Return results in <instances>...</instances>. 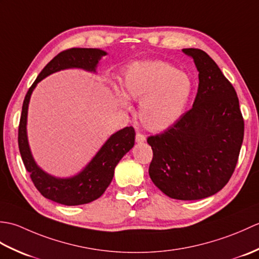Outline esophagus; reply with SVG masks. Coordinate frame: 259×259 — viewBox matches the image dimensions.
Segmentation results:
<instances>
[{
    "label": "esophagus",
    "instance_id": "obj_1",
    "mask_svg": "<svg viewBox=\"0 0 259 259\" xmlns=\"http://www.w3.org/2000/svg\"><path fill=\"white\" fill-rule=\"evenodd\" d=\"M146 136L141 135L140 133H137L136 135V142H138V144H141V142H145L146 141Z\"/></svg>",
    "mask_w": 259,
    "mask_h": 259
}]
</instances>
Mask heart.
Instances as JSON below:
<instances>
[{
  "label": "heart",
  "instance_id": "1",
  "mask_svg": "<svg viewBox=\"0 0 259 259\" xmlns=\"http://www.w3.org/2000/svg\"><path fill=\"white\" fill-rule=\"evenodd\" d=\"M119 103L128 99L140 101L139 120L147 130L160 133L174 125L184 114L194 91L190 76L163 61H142L129 65L121 81Z\"/></svg>",
  "mask_w": 259,
  "mask_h": 259
}]
</instances>
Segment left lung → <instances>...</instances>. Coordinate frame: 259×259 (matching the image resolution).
<instances>
[{
	"label": "left lung",
	"instance_id": "8db88e82",
	"mask_svg": "<svg viewBox=\"0 0 259 259\" xmlns=\"http://www.w3.org/2000/svg\"><path fill=\"white\" fill-rule=\"evenodd\" d=\"M198 70L192 108L164 133L147 142L153 157L149 176L164 195L198 200L222 190L238 160L244 119L234 87L216 62L199 49H183Z\"/></svg>",
	"mask_w": 259,
	"mask_h": 259
}]
</instances>
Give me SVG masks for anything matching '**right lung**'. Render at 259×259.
Wrapping results in <instances>:
<instances>
[{"label":"right lung","mask_w":259,"mask_h":259,"mask_svg":"<svg viewBox=\"0 0 259 259\" xmlns=\"http://www.w3.org/2000/svg\"><path fill=\"white\" fill-rule=\"evenodd\" d=\"M107 52L100 49L73 48L59 53L49 62L27 91L22 106L19 125V149L24 166L36 189L48 199L65 206H78L98 199L112 181L114 168L126 152L133 149L136 133L133 126H125L109 137L91 161L72 177L59 178L37 166L27 140V110L33 90L48 75L65 69H82L97 72V67Z\"/></svg>","instance_id":"obj_1"}]
</instances>
